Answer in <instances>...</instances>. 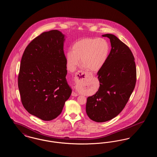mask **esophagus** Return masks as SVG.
Wrapping results in <instances>:
<instances>
[{"label": "esophagus", "mask_w": 157, "mask_h": 157, "mask_svg": "<svg viewBox=\"0 0 157 157\" xmlns=\"http://www.w3.org/2000/svg\"><path fill=\"white\" fill-rule=\"evenodd\" d=\"M88 75V74L86 73V72H79V73H77L76 74V76H75V82H77L78 81H79V80H81L84 79L86 77V76ZM72 95L74 96V97H77L78 95V94L75 92H73L72 93Z\"/></svg>", "instance_id": "obj_1"}]
</instances>
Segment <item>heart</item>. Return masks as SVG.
<instances>
[{
    "label": "heart",
    "mask_w": 157,
    "mask_h": 157,
    "mask_svg": "<svg viewBox=\"0 0 157 157\" xmlns=\"http://www.w3.org/2000/svg\"><path fill=\"white\" fill-rule=\"evenodd\" d=\"M110 46L102 38L86 37L76 41L72 51L66 53V61L69 71H74L79 63L90 72H97L104 67L108 58Z\"/></svg>",
    "instance_id": "b5f03b06"
}]
</instances>
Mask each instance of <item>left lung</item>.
Returning a JSON list of instances; mask_svg holds the SVG:
<instances>
[{"label":"left lung","instance_id":"8db88e82","mask_svg":"<svg viewBox=\"0 0 157 157\" xmlns=\"http://www.w3.org/2000/svg\"><path fill=\"white\" fill-rule=\"evenodd\" d=\"M111 50L104 67L98 72L100 86L95 95L87 98L86 112L90 120L103 122L121 112L134 90L136 70L134 57L129 47L112 34Z\"/></svg>","mask_w":157,"mask_h":157}]
</instances>
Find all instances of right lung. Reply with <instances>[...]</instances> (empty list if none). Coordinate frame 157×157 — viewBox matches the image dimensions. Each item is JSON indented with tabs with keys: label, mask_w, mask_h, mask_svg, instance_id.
I'll return each instance as SVG.
<instances>
[{
	"label": "right lung",
	"mask_w": 157,
	"mask_h": 157,
	"mask_svg": "<svg viewBox=\"0 0 157 157\" xmlns=\"http://www.w3.org/2000/svg\"><path fill=\"white\" fill-rule=\"evenodd\" d=\"M65 35L58 30L35 37L23 54L18 88L25 109L44 121L59 116L72 90L66 79Z\"/></svg>",
	"instance_id": "obj_1"
}]
</instances>
